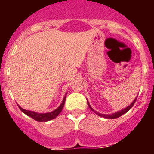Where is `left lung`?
I'll use <instances>...</instances> for the list:
<instances>
[{"label": "left lung", "instance_id": "left-lung-1", "mask_svg": "<svg viewBox=\"0 0 154 154\" xmlns=\"http://www.w3.org/2000/svg\"><path fill=\"white\" fill-rule=\"evenodd\" d=\"M137 97L135 99H134V101L133 102V103H131V104L130 105V106H128L126 108L120 110V111H119V112H114L113 114H111V115H106V114H101V113H99V112H97L96 111H95V110L93 109L91 107L90 104L89 103V102L87 101V103H88V106H89V107L90 108V109L92 110V111H93L94 112H96V114H97L98 116H101V117H104V118H106V119H116V118L119 117V116H121L122 115H123V114H125L126 112H127L130 109L133 107V106L134 105V103H135L136 100H137Z\"/></svg>", "mask_w": 154, "mask_h": 154}]
</instances>
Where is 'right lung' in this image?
Segmentation results:
<instances>
[{
  "mask_svg": "<svg viewBox=\"0 0 154 154\" xmlns=\"http://www.w3.org/2000/svg\"><path fill=\"white\" fill-rule=\"evenodd\" d=\"M65 98H66V96L64 97L62 104H61L56 109H55L54 111H52V112H47V113H38V112H33V111H30V110L24 109L21 108V106H19L18 105H17V106H18L19 109L21 110V112H23L24 114H26L27 116L31 117L32 119H35V120L38 121V122H46V121L51 120V119L56 118L58 116V114L62 112V109H63L64 107V105H65Z\"/></svg>",
  "mask_w": 154,
  "mask_h": 154,
  "instance_id": "obj_1",
  "label": "right lung"
}]
</instances>
